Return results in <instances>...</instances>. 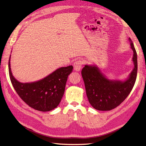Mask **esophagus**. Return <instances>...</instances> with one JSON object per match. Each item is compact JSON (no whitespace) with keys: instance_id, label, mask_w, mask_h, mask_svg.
I'll use <instances>...</instances> for the list:
<instances>
[{"instance_id":"34e87169","label":"esophagus","mask_w":146,"mask_h":146,"mask_svg":"<svg viewBox=\"0 0 146 146\" xmlns=\"http://www.w3.org/2000/svg\"><path fill=\"white\" fill-rule=\"evenodd\" d=\"M83 62L81 60H78L74 63V68L76 71H80L82 67Z\"/></svg>"}]
</instances>
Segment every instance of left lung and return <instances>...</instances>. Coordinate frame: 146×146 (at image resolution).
Instances as JSON below:
<instances>
[{
  "label": "left lung",
  "mask_w": 146,
  "mask_h": 146,
  "mask_svg": "<svg viewBox=\"0 0 146 146\" xmlns=\"http://www.w3.org/2000/svg\"><path fill=\"white\" fill-rule=\"evenodd\" d=\"M130 47L133 50L134 67L124 80L109 79L98 66L85 64L82 76L85 83L87 98L90 104L99 111H109L117 107L129 95L135 85L137 76V54L133 42L129 38Z\"/></svg>",
  "instance_id": "8db88e82"
}]
</instances>
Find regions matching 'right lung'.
<instances>
[{"label": "right lung", "instance_id": "add662e5", "mask_svg": "<svg viewBox=\"0 0 146 146\" xmlns=\"http://www.w3.org/2000/svg\"><path fill=\"white\" fill-rule=\"evenodd\" d=\"M10 58L11 55L8 63L10 78L22 100L30 107L41 111H49L58 107L64 95L66 83L69 75L72 72L73 66L60 68L36 82L21 83L13 76Z\"/></svg>", "mask_w": 146, "mask_h": 146}]
</instances>
